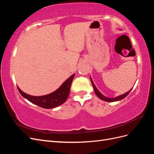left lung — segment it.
Masks as SVG:
<instances>
[{
    "instance_id": "8db88e82",
    "label": "left lung",
    "mask_w": 154,
    "mask_h": 154,
    "mask_svg": "<svg viewBox=\"0 0 154 154\" xmlns=\"http://www.w3.org/2000/svg\"><path fill=\"white\" fill-rule=\"evenodd\" d=\"M91 83H92V84L93 88H94V92H95V93H96V96H97V97H98L100 99H101V100H103V101H105L113 102V101H119V100H123V98H125V97L129 94L130 92L132 91V88H131V89H130L128 92L125 93L124 94L120 95V96H117V97H112V98H110V97H107L105 96L104 95L102 94L98 90H97V88L95 86L94 82H93V81L92 80L91 78Z\"/></svg>"
}]
</instances>
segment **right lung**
I'll return each mask as SVG.
<instances>
[{
	"label": "right lung",
	"instance_id": "right-lung-1",
	"mask_svg": "<svg viewBox=\"0 0 154 154\" xmlns=\"http://www.w3.org/2000/svg\"><path fill=\"white\" fill-rule=\"evenodd\" d=\"M74 76H75V74H73L66 82L63 83V84L57 90L51 94L44 96H31L26 94L25 92L21 91L18 87H17V88L20 94L31 103L44 109H53L63 104L67 100L70 92L71 83Z\"/></svg>",
	"mask_w": 154,
	"mask_h": 154
}]
</instances>
